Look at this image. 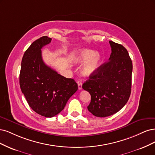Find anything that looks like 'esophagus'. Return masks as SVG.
<instances>
[{
	"mask_svg": "<svg viewBox=\"0 0 155 155\" xmlns=\"http://www.w3.org/2000/svg\"><path fill=\"white\" fill-rule=\"evenodd\" d=\"M78 83V89H80V90H81V89H82V82L81 81H78L77 82Z\"/></svg>",
	"mask_w": 155,
	"mask_h": 155,
	"instance_id": "34e87169",
	"label": "esophagus"
}]
</instances>
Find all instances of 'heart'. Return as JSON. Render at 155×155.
I'll return each instance as SVG.
<instances>
[{
	"label": "heart",
	"mask_w": 155,
	"mask_h": 155,
	"mask_svg": "<svg viewBox=\"0 0 155 155\" xmlns=\"http://www.w3.org/2000/svg\"><path fill=\"white\" fill-rule=\"evenodd\" d=\"M73 60L78 62H86L82 69L84 77H88L96 72L101 63V55L90 49H82L73 57Z\"/></svg>",
	"instance_id": "obj_1"
}]
</instances>
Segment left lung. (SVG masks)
<instances>
[{"label":"left lung","mask_w":155,"mask_h":155,"mask_svg":"<svg viewBox=\"0 0 155 155\" xmlns=\"http://www.w3.org/2000/svg\"><path fill=\"white\" fill-rule=\"evenodd\" d=\"M111 53L82 85L91 94L88 111L94 116L106 117L117 113L127 102L131 91L133 64L122 45L109 41Z\"/></svg>","instance_id":"left-lung-1"}]
</instances>
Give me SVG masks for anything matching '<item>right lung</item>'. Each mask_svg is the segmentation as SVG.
I'll return each instance as SVG.
<instances>
[{
	"label": "right lung",
	"mask_w": 155,
	"mask_h": 155,
	"mask_svg": "<svg viewBox=\"0 0 155 155\" xmlns=\"http://www.w3.org/2000/svg\"><path fill=\"white\" fill-rule=\"evenodd\" d=\"M51 41V38L44 36L31 44L22 57L19 77L21 91L29 107L49 118L61 113L78 89L73 79L61 75L44 62L41 49Z\"/></svg>",
	"instance_id": "obj_1"
}]
</instances>
